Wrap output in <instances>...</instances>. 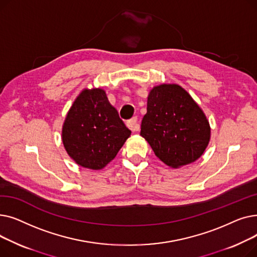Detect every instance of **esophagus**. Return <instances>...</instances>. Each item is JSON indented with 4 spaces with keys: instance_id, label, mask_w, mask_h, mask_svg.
<instances>
[{
    "instance_id": "esophagus-1",
    "label": "esophagus",
    "mask_w": 257,
    "mask_h": 257,
    "mask_svg": "<svg viewBox=\"0 0 257 257\" xmlns=\"http://www.w3.org/2000/svg\"><path fill=\"white\" fill-rule=\"evenodd\" d=\"M127 126L132 131L140 130V124H139V121H138V117L134 116V117L128 119L127 120Z\"/></svg>"
}]
</instances>
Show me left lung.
<instances>
[{
	"mask_svg": "<svg viewBox=\"0 0 257 257\" xmlns=\"http://www.w3.org/2000/svg\"><path fill=\"white\" fill-rule=\"evenodd\" d=\"M141 136L171 168L194 163L209 143L208 120L193 98L177 84H161L149 93Z\"/></svg>",
	"mask_w": 257,
	"mask_h": 257,
	"instance_id": "obj_1",
	"label": "left lung"
}]
</instances>
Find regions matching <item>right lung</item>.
<instances>
[{"label": "right lung", "instance_id": "obj_1", "mask_svg": "<svg viewBox=\"0 0 257 257\" xmlns=\"http://www.w3.org/2000/svg\"><path fill=\"white\" fill-rule=\"evenodd\" d=\"M131 131L110 105L103 89H84L67 113L62 142L76 163L100 170L116 156Z\"/></svg>", "mask_w": 257, "mask_h": 257}]
</instances>
